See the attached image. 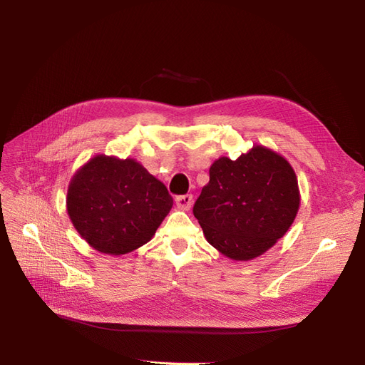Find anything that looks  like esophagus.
<instances>
[{"label":"esophagus","mask_w":365,"mask_h":365,"mask_svg":"<svg viewBox=\"0 0 365 365\" xmlns=\"http://www.w3.org/2000/svg\"><path fill=\"white\" fill-rule=\"evenodd\" d=\"M192 202H194V198H192V195H190V194L176 197V205L179 208H182V210H189L190 205H192Z\"/></svg>","instance_id":"34e87169"}]
</instances>
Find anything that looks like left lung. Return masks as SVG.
<instances>
[{"mask_svg": "<svg viewBox=\"0 0 365 365\" xmlns=\"http://www.w3.org/2000/svg\"><path fill=\"white\" fill-rule=\"evenodd\" d=\"M300 204L293 167L279 153L256 145L232 161L216 160L194 216L205 240L232 260L259 257L285 235Z\"/></svg>", "mask_w": 365, "mask_h": 365, "instance_id": "left-lung-1", "label": "left lung"}]
</instances>
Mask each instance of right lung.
I'll return each mask as SVG.
<instances>
[{"mask_svg": "<svg viewBox=\"0 0 365 365\" xmlns=\"http://www.w3.org/2000/svg\"><path fill=\"white\" fill-rule=\"evenodd\" d=\"M173 207L163 182L131 158L96 155L72 178L66 210L94 248L120 256L146 244Z\"/></svg>", "mask_w": 365, "mask_h": 365, "instance_id": "add662e5", "label": "right lung"}]
</instances>
